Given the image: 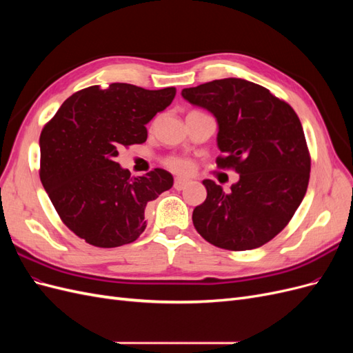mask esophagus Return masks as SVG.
<instances>
[{"label": "esophagus", "instance_id": "obj_1", "mask_svg": "<svg viewBox=\"0 0 353 353\" xmlns=\"http://www.w3.org/2000/svg\"><path fill=\"white\" fill-rule=\"evenodd\" d=\"M188 184H190V181L185 179V178H175V181H174V187H175L176 190H183V188H185Z\"/></svg>", "mask_w": 353, "mask_h": 353}]
</instances>
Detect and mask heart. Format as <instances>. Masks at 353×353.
Returning <instances> with one entry per match:
<instances>
[{"label":"heart","instance_id":"b5f03b06","mask_svg":"<svg viewBox=\"0 0 353 353\" xmlns=\"http://www.w3.org/2000/svg\"><path fill=\"white\" fill-rule=\"evenodd\" d=\"M163 166L170 172L187 175L193 170V162L183 156H168L163 159Z\"/></svg>","mask_w":353,"mask_h":353}]
</instances>
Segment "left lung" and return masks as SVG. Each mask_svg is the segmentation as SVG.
<instances>
[{
	"label": "left lung",
	"instance_id": "8db88e82",
	"mask_svg": "<svg viewBox=\"0 0 353 353\" xmlns=\"http://www.w3.org/2000/svg\"><path fill=\"white\" fill-rule=\"evenodd\" d=\"M183 97L216 117V166L240 175L230 193L203 181L208 197L193 212L194 228L219 249L261 248L285 228L307 190L311 154L299 116L262 85L239 78L185 88Z\"/></svg>",
	"mask_w": 353,
	"mask_h": 353
}]
</instances>
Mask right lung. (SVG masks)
<instances>
[{
	"label": "right lung",
	"instance_id": "obj_1",
	"mask_svg": "<svg viewBox=\"0 0 353 353\" xmlns=\"http://www.w3.org/2000/svg\"><path fill=\"white\" fill-rule=\"evenodd\" d=\"M174 87L114 82L83 88L61 104L39 137V178L61 222L95 248L130 244L147 227L145 208L174 184L165 169L131 176L119 148L147 140L145 123L165 110Z\"/></svg>",
	"mask_w": 353,
	"mask_h": 353
}]
</instances>
